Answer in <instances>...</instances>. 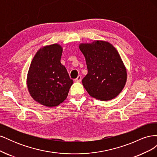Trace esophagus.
<instances>
[{"label":"esophagus","mask_w":157,"mask_h":157,"mask_svg":"<svg viewBox=\"0 0 157 157\" xmlns=\"http://www.w3.org/2000/svg\"><path fill=\"white\" fill-rule=\"evenodd\" d=\"M81 80H82L81 76H80V75H78V77H77V78H76V79H75V82H80V81H81Z\"/></svg>","instance_id":"34e87169"}]
</instances>
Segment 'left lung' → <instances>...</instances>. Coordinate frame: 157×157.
I'll return each mask as SVG.
<instances>
[{
	"mask_svg": "<svg viewBox=\"0 0 157 157\" xmlns=\"http://www.w3.org/2000/svg\"><path fill=\"white\" fill-rule=\"evenodd\" d=\"M88 73L82 82L90 96L101 101L115 98L124 88L126 69L117 49L106 41L80 44Z\"/></svg>",
	"mask_w": 157,
	"mask_h": 157,
	"instance_id": "1",
	"label": "left lung"
}]
</instances>
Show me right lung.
<instances>
[{"label":"right lung","mask_w":157,"mask_h":157,"mask_svg":"<svg viewBox=\"0 0 157 157\" xmlns=\"http://www.w3.org/2000/svg\"><path fill=\"white\" fill-rule=\"evenodd\" d=\"M63 48L58 44L42 47L33 58L27 73L31 96L46 107L59 105L67 98L73 80L61 63Z\"/></svg>","instance_id":"add662e5"}]
</instances>
